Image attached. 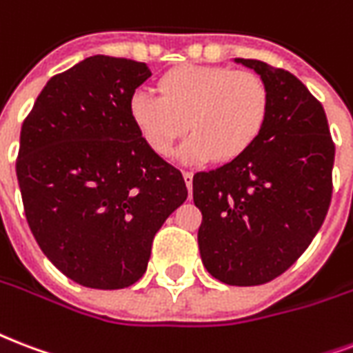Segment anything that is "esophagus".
<instances>
[{
  "label": "esophagus",
  "mask_w": 353,
  "mask_h": 353,
  "mask_svg": "<svg viewBox=\"0 0 353 353\" xmlns=\"http://www.w3.org/2000/svg\"><path fill=\"white\" fill-rule=\"evenodd\" d=\"M183 177H185V183H187L188 192L192 194V177H194V174L190 170H183Z\"/></svg>",
  "instance_id": "34e87169"
}]
</instances>
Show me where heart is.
<instances>
[{
    "label": "heart",
    "instance_id": "b5f03b06",
    "mask_svg": "<svg viewBox=\"0 0 353 353\" xmlns=\"http://www.w3.org/2000/svg\"><path fill=\"white\" fill-rule=\"evenodd\" d=\"M159 94L142 88L129 103L134 125L157 155H170L188 128L194 133L179 150L190 163L233 161L248 152L265 128L270 92L254 72L188 64L159 79Z\"/></svg>",
    "mask_w": 353,
    "mask_h": 353
}]
</instances>
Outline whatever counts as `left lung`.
I'll use <instances>...</instances> for the list:
<instances>
[{"label": "left lung", "mask_w": 353, "mask_h": 353, "mask_svg": "<svg viewBox=\"0 0 353 353\" xmlns=\"http://www.w3.org/2000/svg\"><path fill=\"white\" fill-rule=\"evenodd\" d=\"M270 92L259 139L241 157L192 179L203 266L225 285L272 281L307 250L332 201L335 144L326 112L302 81L255 59H235Z\"/></svg>", "instance_id": "obj_1"}]
</instances>
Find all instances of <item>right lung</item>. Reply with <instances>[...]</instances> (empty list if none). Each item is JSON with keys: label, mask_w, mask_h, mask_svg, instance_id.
Instances as JSON below:
<instances>
[{"label": "right lung", "mask_w": 353, "mask_h": 353, "mask_svg": "<svg viewBox=\"0 0 353 353\" xmlns=\"http://www.w3.org/2000/svg\"><path fill=\"white\" fill-rule=\"evenodd\" d=\"M146 63L94 55L53 75L23 120L16 176L40 250L75 283L125 289L153 236L187 200L176 166L148 146L129 103Z\"/></svg>", "instance_id": "right-lung-1"}]
</instances>
